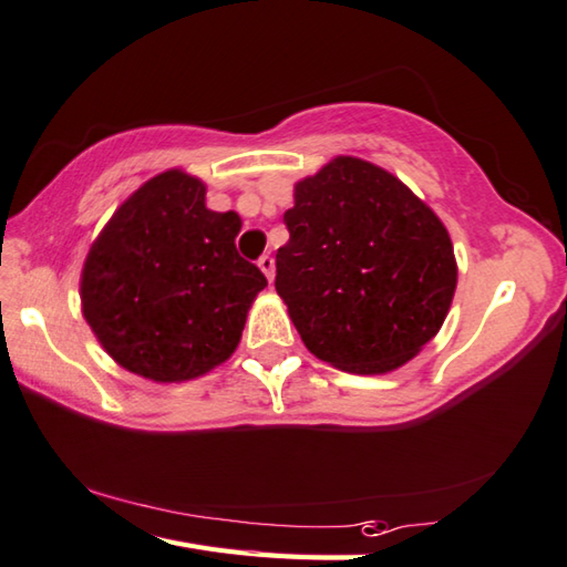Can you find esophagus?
I'll return each mask as SVG.
<instances>
[{"mask_svg": "<svg viewBox=\"0 0 567 567\" xmlns=\"http://www.w3.org/2000/svg\"><path fill=\"white\" fill-rule=\"evenodd\" d=\"M257 265H260V270L265 272L267 280L272 282V277H275V260H272V257L270 255H262L260 260H257Z\"/></svg>", "mask_w": 567, "mask_h": 567, "instance_id": "1", "label": "esophagus"}]
</instances>
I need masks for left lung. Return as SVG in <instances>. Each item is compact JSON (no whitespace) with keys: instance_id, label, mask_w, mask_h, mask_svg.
Wrapping results in <instances>:
<instances>
[{"instance_id":"obj_1","label":"left lung","mask_w":567,"mask_h":567,"mask_svg":"<svg viewBox=\"0 0 567 567\" xmlns=\"http://www.w3.org/2000/svg\"><path fill=\"white\" fill-rule=\"evenodd\" d=\"M275 265L305 347L342 372L419 354L454 300V245L434 210L374 163L339 156L295 185Z\"/></svg>"}]
</instances>
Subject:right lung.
<instances>
[{
	"mask_svg": "<svg viewBox=\"0 0 567 567\" xmlns=\"http://www.w3.org/2000/svg\"><path fill=\"white\" fill-rule=\"evenodd\" d=\"M238 213L205 208V185L166 171L113 213L81 272L99 342L128 372L185 382L223 364L267 280L240 257Z\"/></svg>",
	"mask_w": 567,
	"mask_h": 567,
	"instance_id": "right-lung-1",
	"label": "right lung"
}]
</instances>
